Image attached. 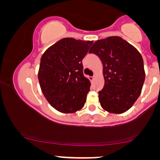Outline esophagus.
<instances>
[{
    "instance_id": "obj_1",
    "label": "esophagus",
    "mask_w": 160,
    "mask_h": 160,
    "mask_svg": "<svg viewBox=\"0 0 160 160\" xmlns=\"http://www.w3.org/2000/svg\"><path fill=\"white\" fill-rule=\"evenodd\" d=\"M94 79H95V78L94 77H89V80L91 81V82H93V81L94 80Z\"/></svg>"
}]
</instances>
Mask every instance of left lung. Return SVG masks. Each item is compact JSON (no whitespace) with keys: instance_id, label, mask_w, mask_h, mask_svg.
<instances>
[{"instance_id":"8db88e82","label":"left lung","mask_w":160,"mask_h":160,"mask_svg":"<svg viewBox=\"0 0 160 160\" xmlns=\"http://www.w3.org/2000/svg\"><path fill=\"white\" fill-rule=\"evenodd\" d=\"M102 60L104 86L98 92L101 106L114 114L127 112L141 95L145 80L142 56L118 36L98 40L90 49Z\"/></svg>"}]
</instances>
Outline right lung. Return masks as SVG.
I'll return each instance as SVG.
<instances>
[{"mask_svg":"<svg viewBox=\"0 0 160 160\" xmlns=\"http://www.w3.org/2000/svg\"><path fill=\"white\" fill-rule=\"evenodd\" d=\"M93 42L65 38L42 55L38 70L40 88L57 111L74 113L84 107L91 82L83 75L82 61Z\"/></svg>","mask_w":160,"mask_h":160,"instance_id":"obj_1","label":"right lung"}]
</instances>
